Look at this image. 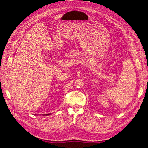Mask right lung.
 Here are the masks:
<instances>
[{"mask_svg":"<svg viewBox=\"0 0 148 148\" xmlns=\"http://www.w3.org/2000/svg\"><path fill=\"white\" fill-rule=\"evenodd\" d=\"M49 114H51V113H49V114H46V115H47H47H49Z\"/></svg>","mask_w":148,"mask_h":148,"instance_id":"1","label":"right lung"}]
</instances>
